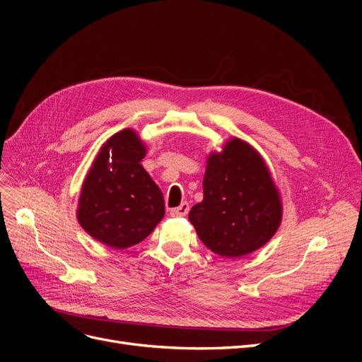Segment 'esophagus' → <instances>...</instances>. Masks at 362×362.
Wrapping results in <instances>:
<instances>
[{
	"label": "esophagus",
	"mask_w": 362,
	"mask_h": 362,
	"mask_svg": "<svg viewBox=\"0 0 362 362\" xmlns=\"http://www.w3.org/2000/svg\"><path fill=\"white\" fill-rule=\"evenodd\" d=\"M189 210H190L189 202H182L180 206H175V208H172V210H170V214H172L173 217H182V216H185V214L189 213Z\"/></svg>",
	"instance_id": "34e87169"
}]
</instances>
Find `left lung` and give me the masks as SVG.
<instances>
[{
    "label": "left lung",
    "instance_id": "1",
    "mask_svg": "<svg viewBox=\"0 0 362 362\" xmlns=\"http://www.w3.org/2000/svg\"><path fill=\"white\" fill-rule=\"evenodd\" d=\"M279 194L258 152L233 139L222 154H211L204 177V199L189 218L214 254L235 258L264 246L276 233Z\"/></svg>",
    "mask_w": 362,
    "mask_h": 362
}]
</instances>
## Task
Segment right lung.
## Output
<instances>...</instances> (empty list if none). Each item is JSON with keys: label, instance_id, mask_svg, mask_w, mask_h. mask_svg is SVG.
Returning a JSON list of instances; mask_svg holds the SVG:
<instances>
[{"label": "right lung", "instance_id": "add662e5", "mask_svg": "<svg viewBox=\"0 0 362 362\" xmlns=\"http://www.w3.org/2000/svg\"><path fill=\"white\" fill-rule=\"evenodd\" d=\"M145 154L134 131L124 129L107 140L87 173L76 217L98 242L134 246L163 218V193L140 164Z\"/></svg>", "mask_w": 362, "mask_h": 362}]
</instances>
